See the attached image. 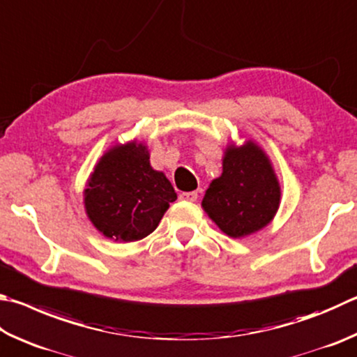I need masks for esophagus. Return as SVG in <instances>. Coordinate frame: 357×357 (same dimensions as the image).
<instances>
[{
	"mask_svg": "<svg viewBox=\"0 0 357 357\" xmlns=\"http://www.w3.org/2000/svg\"><path fill=\"white\" fill-rule=\"evenodd\" d=\"M181 199L184 201H197L198 199V193L197 192H183L179 195Z\"/></svg>",
	"mask_w": 357,
	"mask_h": 357,
	"instance_id": "1",
	"label": "esophagus"
}]
</instances>
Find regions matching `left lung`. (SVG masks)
Listing matches in <instances>:
<instances>
[{
	"label": "left lung",
	"mask_w": 357,
	"mask_h": 357,
	"mask_svg": "<svg viewBox=\"0 0 357 357\" xmlns=\"http://www.w3.org/2000/svg\"><path fill=\"white\" fill-rule=\"evenodd\" d=\"M280 197V184L267 156L250 142L226 150L222 176L206 190L203 207L225 234L237 238L268 225Z\"/></svg>",
	"instance_id": "left-lung-1"
}]
</instances>
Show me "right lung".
<instances>
[{
	"mask_svg": "<svg viewBox=\"0 0 357 357\" xmlns=\"http://www.w3.org/2000/svg\"><path fill=\"white\" fill-rule=\"evenodd\" d=\"M178 198L164 173L153 170L142 144L115 146L101 158L89 179L86 211L107 238L134 242L158 228Z\"/></svg>",
	"mask_w": 357,
	"mask_h": 357,
	"instance_id": "1",
	"label": "right lung"
}]
</instances>
